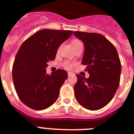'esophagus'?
<instances>
[{
	"instance_id": "1",
	"label": "esophagus",
	"mask_w": 134,
	"mask_h": 134,
	"mask_svg": "<svg viewBox=\"0 0 134 134\" xmlns=\"http://www.w3.org/2000/svg\"><path fill=\"white\" fill-rule=\"evenodd\" d=\"M73 74V73L72 72H68V76H70L71 75H72Z\"/></svg>"
}]
</instances>
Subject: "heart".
Returning <instances> with one entry per match:
<instances>
[{
	"label": "heart",
	"mask_w": 134,
	"mask_h": 134,
	"mask_svg": "<svg viewBox=\"0 0 134 134\" xmlns=\"http://www.w3.org/2000/svg\"><path fill=\"white\" fill-rule=\"evenodd\" d=\"M80 45H82V43L80 40H74L72 41V46L74 48H75V47H77V46H80ZM63 66H64V68H68V69H69V68H70L71 67H72V65H71V64L68 61L64 62L63 63Z\"/></svg>",
	"instance_id": "obj_1"
}]
</instances>
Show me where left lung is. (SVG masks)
I'll list each match as a JSON object with an SVG mask.
<instances>
[{"instance_id": "left-lung-1", "label": "left lung", "mask_w": 134, "mask_h": 134, "mask_svg": "<svg viewBox=\"0 0 134 134\" xmlns=\"http://www.w3.org/2000/svg\"><path fill=\"white\" fill-rule=\"evenodd\" d=\"M85 46L82 64L86 65L90 76L77 74L75 97L81 106L91 111L103 108L111 100L120 81V60L117 49L101 34L74 31Z\"/></svg>"}]
</instances>
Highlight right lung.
<instances>
[{"instance_id":"obj_1","label":"right lung","mask_w":134,"mask_h":134,"mask_svg":"<svg viewBox=\"0 0 134 134\" xmlns=\"http://www.w3.org/2000/svg\"><path fill=\"white\" fill-rule=\"evenodd\" d=\"M72 31L42 29L22 43L13 66V80L17 95L27 107L46 109L56 101L68 74L58 70L46 73L48 62L55 60L57 50Z\"/></svg>"}]
</instances>
